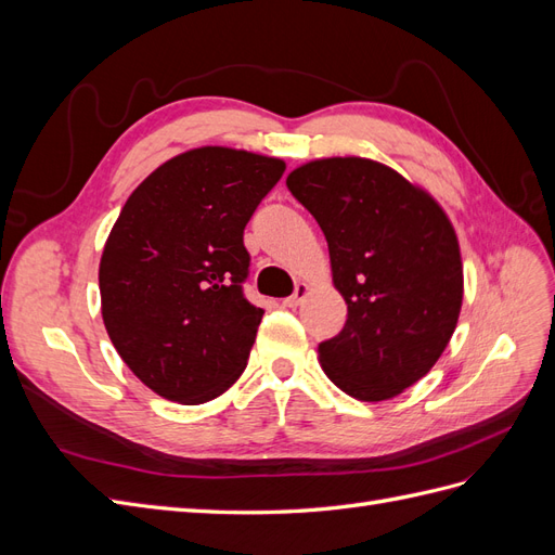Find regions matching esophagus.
Segmentation results:
<instances>
[{
  "instance_id": "1",
  "label": "esophagus",
  "mask_w": 555,
  "mask_h": 555,
  "mask_svg": "<svg viewBox=\"0 0 555 555\" xmlns=\"http://www.w3.org/2000/svg\"><path fill=\"white\" fill-rule=\"evenodd\" d=\"M308 292H310V287H308L306 282L296 284V292L289 298L282 300V308H296V306H300V304H304V298L308 296Z\"/></svg>"
}]
</instances>
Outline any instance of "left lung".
I'll use <instances>...</instances> for the list:
<instances>
[{
	"mask_svg": "<svg viewBox=\"0 0 555 555\" xmlns=\"http://www.w3.org/2000/svg\"><path fill=\"white\" fill-rule=\"evenodd\" d=\"M322 227L347 322L317 347L347 396L379 402L438 363L459 324L463 261L456 231L426 190L365 157H326L287 176Z\"/></svg>",
	"mask_w": 555,
	"mask_h": 555,
	"instance_id": "8db88e82",
	"label": "left lung"
}]
</instances>
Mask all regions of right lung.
<instances>
[{"mask_svg": "<svg viewBox=\"0 0 555 555\" xmlns=\"http://www.w3.org/2000/svg\"><path fill=\"white\" fill-rule=\"evenodd\" d=\"M287 164L204 145L150 173L117 217L99 263L102 317L147 389L201 405L236 382L263 310L243 296V231Z\"/></svg>", "mask_w": 555, "mask_h": 555, "instance_id": "add662e5", "label": "right lung"}]
</instances>
